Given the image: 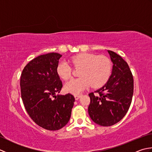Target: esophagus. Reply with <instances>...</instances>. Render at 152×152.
<instances>
[{
    "label": "esophagus",
    "mask_w": 152,
    "mask_h": 152,
    "mask_svg": "<svg viewBox=\"0 0 152 152\" xmlns=\"http://www.w3.org/2000/svg\"><path fill=\"white\" fill-rule=\"evenodd\" d=\"M81 95H74V97H75L76 100H78L80 97H81Z\"/></svg>",
    "instance_id": "1"
}]
</instances>
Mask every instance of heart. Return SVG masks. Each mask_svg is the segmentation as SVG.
<instances>
[{
  "label": "heart",
  "instance_id": "b5f03b06",
  "mask_svg": "<svg viewBox=\"0 0 152 152\" xmlns=\"http://www.w3.org/2000/svg\"><path fill=\"white\" fill-rule=\"evenodd\" d=\"M70 61L75 68H81L80 78L72 79L64 85L65 91L72 94H79L90 85L94 88H101L111 75L112 63L105 56L83 53L73 56ZM57 73L60 78L67 80L72 76V68L63 61L57 65Z\"/></svg>",
  "mask_w": 152,
  "mask_h": 152
}]
</instances>
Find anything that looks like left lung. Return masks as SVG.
I'll return each mask as SVG.
<instances>
[{
    "mask_svg": "<svg viewBox=\"0 0 152 152\" xmlns=\"http://www.w3.org/2000/svg\"><path fill=\"white\" fill-rule=\"evenodd\" d=\"M113 67L112 74L101 88L90 93L88 113L95 124L108 127L117 124L127 114L133 95V77L127 62L108 50Z\"/></svg>",
    "mask_w": 152,
    "mask_h": 152,
    "instance_id": "8db88e82",
    "label": "left lung"
}]
</instances>
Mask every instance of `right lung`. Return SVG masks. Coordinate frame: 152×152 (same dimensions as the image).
<instances>
[{"label":"right lung","mask_w":152,"mask_h":152,"mask_svg":"<svg viewBox=\"0 0 152 152\" xmlns=\"http://www.w3.org/2000/svg\"><path fill=\"white\" fill-rule=\"evenodd\" d=\"M62 55L49 53L31 60L22 71L21 99L31 118L45 129L57 131L69 122L75 101L70 93L57 95L63 87L57 73Z\"/></svg>","instance_id":"right-lung-1"}]
</instances>
